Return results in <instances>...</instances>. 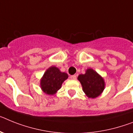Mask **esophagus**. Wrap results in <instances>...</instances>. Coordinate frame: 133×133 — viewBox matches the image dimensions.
I'll return each mask as SVG.
<instances>
[{"mask_svg": "<svg viewBox=\"0 0 133 133\" xmlns=\"http://www.w3.org/2000/svg\"><path fill=\"white\" fill-rule=\"evenodd\" d=\"M70 78L71 79H76V75H73V76H70Z\"/></svg>", "mask_w": 133, "mask_h": 133, "instance_id": "34e87169", "label": "esophagus"}]
</instances>
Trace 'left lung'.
<instances>
[{
	"label": "left lung",
	"mask_w": 133,
	"mask_h": 133,
	"mask_svg": "<svg viewBox=\"0 0 133 133\" xmlns=\"http://www.w3.org/2000/svg\"><path fill=\"white\" fill-rule=\"evenodd\" d=\"M78 79L82 86L83 91L89 98L98 96L104 89L103 78L92 69H88L85 74L79 75Z\"/></svg>",
	"instance_id": "8db88e82"
}]
</instances>
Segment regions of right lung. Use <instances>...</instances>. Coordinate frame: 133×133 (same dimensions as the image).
Returning <instances> with one entry per match:
<instances>
[{"label": "right lung", "mask_w": 133, "mask_h": 133, "mask_svg": "<svg viewBox=\"0 0 133 133\" xmlns=\"http://www.w3.org/2000/svg\"><path fill=\"white\" fill-rule=\"evenodd\" d=\"M68 78V75L66 73L61 72L56 67H51L43 76L41 88L45 93L52 95L61 88L63 82Z\"/></svg>", "instance_id": "add662e5"}]
</instances>
